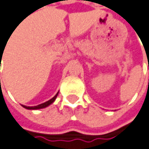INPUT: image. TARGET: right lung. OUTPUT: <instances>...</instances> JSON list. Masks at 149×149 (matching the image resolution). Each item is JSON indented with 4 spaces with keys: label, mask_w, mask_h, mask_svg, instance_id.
<instances>
[{
    "label": "right lung",
    "mask_w": 149,
    "mask_h": 149,
    "mask_svg": "<svg viewBox=\"0 0 149 149\" xmlns=\"http://www.w3.org/2000/svg\"><path fill=\"white\" fill-rule=\"evenodd\" d=\"M57 94H58V93H57L55 95V96L52 98V99H50L49 101H47V102H44V103H41V104H40V105L33 106V107H28V106H24V105H23V107H24V108H25V109H40L46 108V107H47L48 105H50L51 103H53V102H55L56 98L57 97Z\"/></svg>",
    "instance_id": "right-lung-1"
}]
</instances>
